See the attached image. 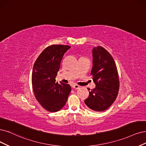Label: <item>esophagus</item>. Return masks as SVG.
Segmentation results:
<instances>
[{
  "instance_id": "esophagus-1",
  "label": "esophagus",
  "mask_w": 146,
  "mask_h": 146,
  "mask_svg": "<svg viewBox=\"0 0 146 146\" xmlns=\"http://www.w3.org/2000/svg\"><path fill=\"white\" fill-rule=\"evenodd\" d=\"M72 87L74 88V89H79V88H80V87L78 85H76V84H74V85H73V86H72Z\"/></svg>"
}]
</instances>
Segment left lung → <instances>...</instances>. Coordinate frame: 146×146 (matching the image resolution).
Masks as SVG:
<instances>
[{"instance_id": "left-lung-1", "label": "left lung", "mask_w": 146, "mask_h": 146, "mask_svg": "<svg viewBox=\"0 0 146 146\" xmlns=\"http://www.w3.org/2000/svg\"><path fill=\"white\" fill-rule=\"evenodd\" d=\"M93 67L91 74L96 87L89 90V97L85 104L96 111L107 110L115 100L119 90V79L114 59L101 46L94 47Z\"/></svg>"}]
</instances>
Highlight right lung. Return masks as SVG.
I'll return each mask as SVG.
<instances>
[{"instance_id": "1", "label": "right lung", "mask_w": 146, "mask_h": 146, "mask_svg": "<svg viewBox=\"0 0 146 146\" xmlns=\"http://www.w3.org/2000/svg\"><path fill=\"white\" fill-rule=\"evenodd\" d=\"M71 47L52 45L43 50L34 63L32 74V88L38 102L45 110L56 112L61 110L71 91L69 84L56 82L61 61Z\"/></svg>"}]
</instances>
